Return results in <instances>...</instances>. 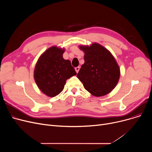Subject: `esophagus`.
<instances>
[{"label": "esophagus", "instance_id": "34e87169", "mask_svg": "<svg viewBox=\"0 0 152 152\" xmlns=\"http://www.w3.org/2000/svg\"><path fill=\"white\" fill-rule=\"evenodd\" d=\"M79 69H80V67H79V66H77V67H76V68H75V70H76V73H77L78 72H79Z\"/></svg>", "mask_w": 152, "mask_h": 152}]
</instances>
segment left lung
I'll list each match as a JSON object with an SVG mask.
<instances>
[{
  "label": "left lung",
  "instance_id": "left-lung-1",
  "mask_svg": "<svg viewBox=\"0 0 152 152\" xmlns=\"http://www.w3.org/2000/svg\"><path fill=\"white\" fill-rule=\"evenodd\" d=\"M79 47L84 52V63L77 77L85 89L95 97L111 92L120 76V69L113 55L98 43Z\"/></svg>",
  "mask_w": 152,
  "mask_h": 152
}]
</instances>
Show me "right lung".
Returning a JSON list of instances; mask_svg holds the SVG:
<instances>
[{
    "label": "right lung",
    "instance_id": "right-lung-1",
    "mask_svg": "<svg viewBox=\"0 0 152 152\" xmlns=\"http://www.w3.org/2000/svg\"><path fill=\"white\" fill-rule=\"evenodd\" d=\"M65 49L52 46L39 58L34 71L35 82L47 96L55 97L64 89L68 79L76 75L69 60L63 58Z\"/></svg>",
    "mask_w": 152,
    "mask_h": 152
}]
</instances>
